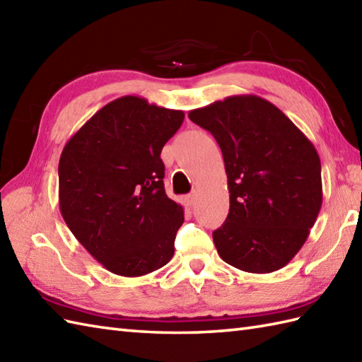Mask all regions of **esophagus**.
<instances>
[{
    "instance_id": "esophagus-1",
    "label": "esophagus",
    "mask_w": 362,
    "mask_h": 362,
    "mask_svg": "<svg viewBox=\"0 0 362 362\" xmlns=\"http://www.w3.org/2000/svg\"><path fill=\"white\" fill-rule=\"evenodd\" d=\"M185 202L188 206H193L196 204V194L194 193H189L185 196Z\"/></svg>"
}]
</instances>
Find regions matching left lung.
Masks as SVG:
<instances>
[{"label":"left lung","instance_id":"obj_1","mask_svg":"<svg viewBox=\"0 0 362 362\" xmlns=\"http://www.w3.org/2000/svg\"><path fill=\"white\" fill-rule=\"evenodd\" d=\"M188 117L211 132L224 157L230 209L213 232L219 257L244 272L279 271L302 249L320 211L316 148L255 95L228 96Z\"/></svg>","mask_w":362,"mask_h":362}]
</instances>
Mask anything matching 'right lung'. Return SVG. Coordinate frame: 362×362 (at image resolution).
Wrapping results in <instances>:
<instances>
[{"instance_id": "add662e5", "label": "right lung", "mask_w": 362, "mask_h": 362, "mask_svg": "<svg viewBox=\"0 0 362 362\" xmlns=\"http://www.w3.org/2000/svg\"><path fill=\"white\" fill-rule=\"evenodd\" d=\"M185 113L122 96L96 112L62 151L59 209L107 271L141 276L174 255L183 206L165 193L161 149Z\"/></svg>"}]
</instances>
